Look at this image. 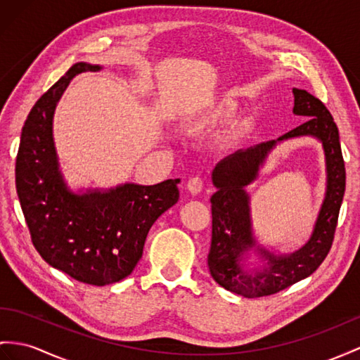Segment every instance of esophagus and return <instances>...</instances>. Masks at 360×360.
Instances as JSON below:
<instances>
[{"instance_id":"34e87169","label":"esophagus","mask_w":360,"mask_h":360,"mask_svg":"<svg viewBox=\"0 0 360 360\" xmlns=\"http://www.w3.org/2000/svg\"><path fill=\"white\" fill-rule=\"evenodd\" d=\"M187 188L190 193H193V195H198V193H200L202 188H204V179H202L200 176H195V178L188 179Z\"/></svg>"}]
</instances>
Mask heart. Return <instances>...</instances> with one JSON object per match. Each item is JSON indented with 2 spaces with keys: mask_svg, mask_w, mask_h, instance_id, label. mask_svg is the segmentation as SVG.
Listing matches in <instances>:
<instances>
[{
  "mask_svg": "<svg viewBox=\"0 0 360 360\" xmlns=\"http://www.w3.org/2000/svg\"><path fill=\"white\" fill-rule=\"evenodd\" d=\"M231 109H234V106H233V105L225 103L222 108H220V112H222V114H226V112H229V110H231Z\"/></svg>",
  "mask_w": 360,
  "mask_h": 360,
  "instance_id": "obj_1",
  "label": "heart"
}]
</instances>
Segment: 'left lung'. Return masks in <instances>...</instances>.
Wrapping results in <instances>:
<instances>
[{"instance_id":"1","label":"left lung","mask_w":360,"mask_h":360,"mask_svg":"<svg viewBox=\"0 0 360 360\" xmlns=\"http://www.w3.org/2000/svg\"><path fill=\"white\" fill-rule=\"evenodd\" d=\"M293 112L307 117L304 123L278 138L311 135L322 141L327 162V193L310 240L300 251L275 257L266 250L260 254L269 262L264 269L245 272L243 252L255 245L251 231L250 198L245 187L251 184L276 141H266L238 150L220 161L213 170L217 191L211 196V246L208 268L224 289L246 298L268 297L315 272L326 260L335 240L340 204L345 191V164L339 143V131L330 110L319 98L304 89L293 88Z\"/></svg>"}]
</instances>
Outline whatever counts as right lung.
<instances>
[{"label":"right lung","instance_id":"obj_1","mask_svg":"<svg viewBox=\"0 0 360 360\" xmlns=\"http://www.w3.org/2000/svg\"><path fill=\"white\" fill-rule=\"evenodd\" d=\"M98 70L75 63L36 101L22 127L15 178L33 246L42 259L80 283L106 285L126 278L140 262L150 226L179 199V179L124 184L85 195L65 187L51 134L54 108L72 77Z\"/></svg>","mask_w":360,"mask_h":360}]
</instances>
